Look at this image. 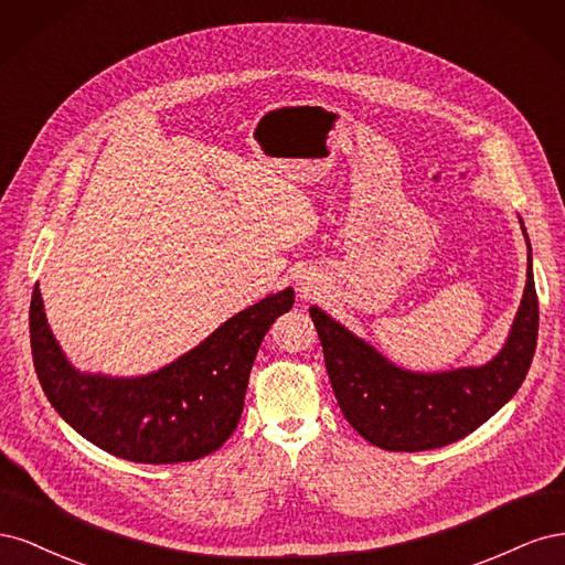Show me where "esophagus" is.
<instances>
[{
  "label": "esophagus",
  "mask_w": 565,
  "mask_h": 565,
  "mask_svg": "<svg viewBox=\"0 0 565 565\" xmlns=\"http://www.w3.org/2000/svg\"><path fill=\"white\" fill-rule=\"evenodd\" d=\"M299 292H301L303 297H311V295L316 292V289H313V285H311V282H306V280H301V282H299Z\"/></svg>",
  "instance_id": "esophagus-1"
}]
</instances>
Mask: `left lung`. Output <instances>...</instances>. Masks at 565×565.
Instances as JSON below:
<instances>
[{
  "label": "left lung",
  "instance_id": "obj_1",
  "mask_svg": "<svg viewBox=\"0 0 565 565\" xmlns=\"http://www.w3.org/2000/svg\"><path fill=\"white\" fill-rule=\"evenodd\" d=\"M311 320L337 403L358 434L391 452L450 446L498 413L519 391L533 363L540 311L530 243L527 280L514 324L502 351L481 367L409 372L393 365L318 306H311Z\"/></svg>",
  "mask_w": 565,
  "mask_h": 565
}]
</instances>
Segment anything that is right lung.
<instances>
[{
  "mask_svg": "<svg viewBox=\"0 0 565 565\" xmlns=\"http://www.w3.org/2000/svg\"><path fill=\"white\" fill-rule=\"evenodd\" d=\"M295 303L287 287L228 318L207 339L143 377H108L71 365L51 332L40 285L30 301V347L49 403L73 429L115 457L177 465L218 450L243 415L262 339Z\"/></svg>",
  "mask_w": 565,
  "mask_h": 565,
  "instance_id": "obj_1",
  "label": "right lung"
}]
</instances>
